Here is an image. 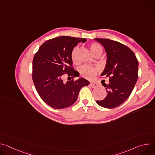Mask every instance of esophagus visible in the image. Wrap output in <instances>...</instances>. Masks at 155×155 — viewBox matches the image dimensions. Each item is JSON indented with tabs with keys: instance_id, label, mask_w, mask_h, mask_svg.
Masks as SVG:
<instances>
[{
	"instance_id": "34e87169",
	"label": "esophagus",
	"mask_w": 155,
	"mask_h": 155,
	"mask_svg": "<svg viewBox=\"0 0 155 155\" xmlns=\"http://www.w3.org/2000/svg\"><path fill=\"white\" fill-rule=\"evenodd\" d=\"M90 86L93 88H95V87H97L98 86V84L96 83H91L90 84Z\"/></svg>"
}]
</instances>
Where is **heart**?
Returning <instances> with one entry per match:
<instances>
[{"instance_id": "obj_1", "label": "heart", "mask_w": 155, "mask_h": 155, "mask_svg": "<svg viewBox=\"0 0 155 155\" xmlns=\"http://www.w3.org/2000/svg\"><path fill=\"white\" fill-rule=\"evenodd\" d=\"M90 48L93 53V54L95 56L97 54H102V48L96 43H92L90 44ZM77 53H78V47H75L73 48L71 51V59L74 63L77 62ZM100 68L97 66H93L90 65H83L80 69V75L84 78L88 80H93L97 73L99 71Z\"/></svg>"}]
</instances>
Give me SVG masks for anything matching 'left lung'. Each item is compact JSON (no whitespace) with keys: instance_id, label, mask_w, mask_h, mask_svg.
<instances>
[{"instance_id":"obj_1","label":"left lung","mask_w":155,"mask_h":155,"mask_svg":"<svg viewBox=\"0 0 155 155\" xmlns=\"http://www.w3.org/2000/svg\"><path fill=\"white\" fill-rule=\"evenodd\" d=\"M104 47L107 62L101 75L110 77L107 96L96 102L107 108L123 104L130 96L138 78V61L134 52L123 44L107 38H94Z\"/></svg>"}]
</instances>
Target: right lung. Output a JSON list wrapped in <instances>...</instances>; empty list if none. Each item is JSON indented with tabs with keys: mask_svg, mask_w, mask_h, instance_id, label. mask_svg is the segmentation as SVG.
Here are the masks:
<instances>
[{
	"mask_svg": "<svg viewBox=\"0 0 155 155\" xmlns=\"http://www.w3.org/2000/svg\"><path fill=\"white\" fill-rule=\"evenodd\" d=\"M86 38L61 36L47 40L40 46L34 56L32 80L41 99L56 109L67 108L77 101L81 87L90 82L77 76L72 68L71 51L78 43ZM68 73V81L63 80Z\"/></svg>",
	"mask_w": 155,
	"mask_h": 155,
	"instance_id": "add662e5",
	"label": "right lung"
}]
</instances>
